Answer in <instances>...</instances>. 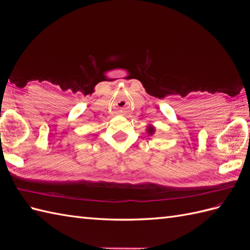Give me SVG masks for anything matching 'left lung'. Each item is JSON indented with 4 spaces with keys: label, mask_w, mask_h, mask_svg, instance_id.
I'll return each instance as SVG.
<instances>
[{
    "label": "left lung",
    "mask_w": 250,
    "mask_h": 250,
    "mask_svg": "<svg viewBox=\"0 0 250 250\" xmlns=\"http://www.w3.org/2000/svg\"><path fill=\"white\" fill-rule=\"evenodd\" d=\"M147 132H148L150 135H152V134L154 133V127H153V126H149V127L147 128Z\"/></svg>",
    "instance_id": "8db88e82"
}]
</instances>
